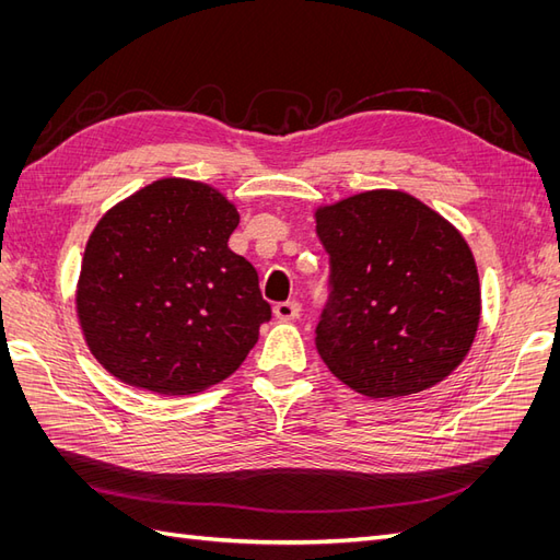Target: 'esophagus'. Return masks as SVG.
Segmentation results:
<instances>
[{"instance_id": "34e87169", "label": "esophagus", "mask_w": 560, "mask_h": 560, "mask_svg": "<svg viewBox=\"0 0 560 560\" xmlns=\"http://www.w3.org/2000/svg\"><path fill=\"white\" fill-rule=\"evenodd\" d=\"M299 313H301V306L296 301H282V303H276V308H273V315L278 319H284V322L296 319Z\"/></svg>"}]
</instances>
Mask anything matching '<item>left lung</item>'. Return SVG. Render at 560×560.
Wrapping results in <instances>:
<instances>
[{
    "label": "left lung",
    "mask_w": 560,
    "mask_h": 560,
    "mask_svg": "<svg viewBox=\"0 0 560 560\" xmlns=\"http://www.w3.org/2000/svg\"><path fill=\"white\" fill-rule=\"evenodd\" d=\"M315 224L331 261L315 346L331 374L371 399L409 397L451 376L481 319L463 233L397 189L319 206Z\"/></svg>",
    "instance_id": "obj_1"
}]
</instances>
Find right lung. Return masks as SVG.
Listing matches in <instances>:
<instances>
[{
	"label": "right lung",
	"mask_w": 560,
	"mask_h": 560,
	"mask_svg": "<svg viewBox=\"0 0 560 560\" xmlns=\"http://www.w3.org/2000/svg\"><path fill=\"white\" fill-rule=\"evenodd\" d=\"M238 208L210 184L163 177L116 202L81 259L77 317L112 376L163 397L229 378L270 319L229 238Z\"/></svg>",
	"instance_id": "right-lung-1"
}]
</instances>
